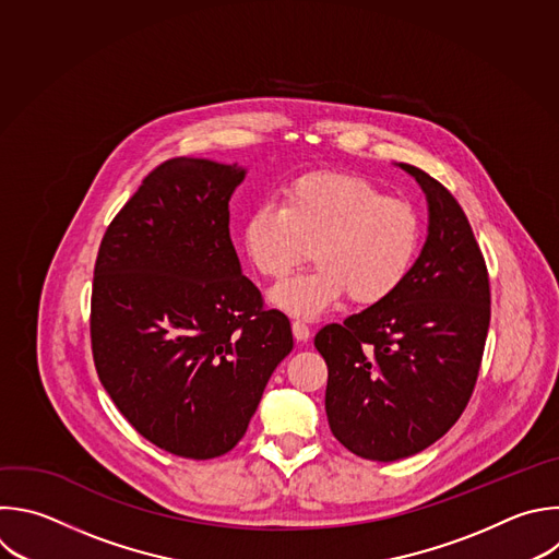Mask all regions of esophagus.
I'll return each mask as SVG.
<instances>
[{
    "mask_svg": "<svg viewBox=\"0 0 559 559\" xmlns=\"http://www.w3.org/2000/svg\"><path fill=\"white\" fill-rule=\"evenodd\" d=\"M292 331H294V337H296L298 342H307L309 335H311L309 324L302 322V320H294V322H292Z\"/></svg>",
    "mask_w": 559,
    "mask_h": 559,
    "instance_id": "1",
    "label": "esophagus"
}]
</instances>
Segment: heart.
<instances>
[{
    "label": "heart",
    "mask_w": 559,
    "mask_h": 559,
    "mask_svg": "<svg viewBox=\"0 0 559 559\" xmlns=\"http://www.w3.org/2000/svg\"><path fill=\"white\" fill-rule=\"evenodd\" d=\"M241 246L265 278H281L309 257L316 265L270 292L292 318L311 320L344 294L378 305L408 278L421 248V215L402 198L346 173H309L285 186L283 200L261 202L241 226Z\"/></svg>",
    "instance_id": "obj_1"
}]
</instances>
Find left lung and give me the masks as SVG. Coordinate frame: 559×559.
I'll list each match as a JSON object with an SVG mask.
<instances>
[{"label":"left lung","instance_id":"1","mask_svg":"<svg viewBox=\"0 0 559 559\" xmlns=\"http://www.w3.org/2000/svg\"><path fill=\"white\" fill-rule=\"evenodd\" d=\"M428 202V237L386 300L316 333L326 361L333 437L368 461H400L439 441L463 415L489 329V278L472 226L435 177L400 164Z\"/></svg>","mask_w":559,"mask_h":559}]
</instances>
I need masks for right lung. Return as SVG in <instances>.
I'll return each instance as SVG.
<instances>
[{
    "instance_id": "obj_1",
    "label": "right lung",
    "mask_w": 559,
    "mask_h": 559,
    "mask_svg": "<svg viewBox=\"0 0 559 559\" xmlns=\"http://www.w3.org/2000/svg\"><path fill=\"white\" fill-rule=\"evenodd\" d=\"M243 177L237 164L166 159L109 224L94 267L100 384L146 441L183 459L230 452L294 348L230 239Z\"/></svg>"
}]
</instances>
